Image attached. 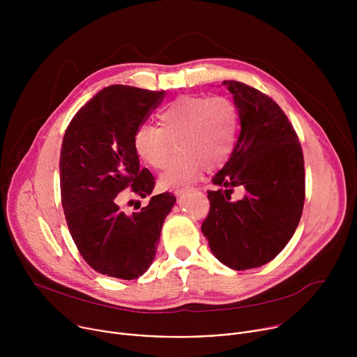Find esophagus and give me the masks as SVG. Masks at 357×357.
I'll list each match as a JSON object with an SVG mask.
<instances>
[{"label": "esophagus", "instance_id": "obj_1", "mask_svg": "<svg viewBox=\"0 0 357 357\" xmlns=\"http://www.w3.org/2000/svg\"><path fill=\"white\" fill-rule=\"evenodd\" d=\"M190 190V188H183V189H175L174 190V193H175V196H181V195H183V193H186V192H189Z\"/></svg>", "mask_w": 357, "mask_h": 357}]
</instances>
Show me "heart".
<instances>
[{
    "label": "heart",
    "mask_w": 357,
    "mask_h": 357,
    "mask_svg": "<svg viewBox=\"0 0 357 357\" xmlns=\"http://www.w3.org/2000/svg\"><path fill=\"white\" fill-rule=\"evenodd\" d=\"M157 119L160 127H137L132 144L137 155L154 169L167 164L172 145L176 146L160 178L164 188H185L199 176L203 167L216 169L233 154L240 113L230 97H179L160 110Z\"/></svg>",
    "instance_id": "heart-1"
}]
</instances>
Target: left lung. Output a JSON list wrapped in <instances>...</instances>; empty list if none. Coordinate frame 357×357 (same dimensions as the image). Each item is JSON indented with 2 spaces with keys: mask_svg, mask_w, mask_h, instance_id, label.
Returning a JSON list of instances; mask_svg holds the SVG:
<instances>
[{
  "mask_svg": "<svg viewBox=\"0 0 357 357\" xmlns=\"http://www.w3.org/2000/svg\"><path fill=\"white\" fill-rule=\"evenodd\" d=\"M240 113L241 131L230 160L208 190L202 223L216 259L233 270L267 264L287 245L305 200V167L298 135L275 101L241 82L225 80ZM234 187L242 189L231 200Z\"/></svg>",
  "mask_w": 357,
  "mask_h": 357,
  "instance_id": "8db88e82",
  "label": "left lung"
}]
</instances>
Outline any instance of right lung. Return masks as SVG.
Here are the masks:
<instances>
[{
    "label": "right lung",
    "instance_id": "right-lung-1",
    "mask_svg": "<svg viewBox=\"0 0 357 357\" xmlns=\"http://www.w3.org/2000/svg\"><path fill=\"white\" fill-rule=\"evenodd\" d=\"M164 97V91L113 84L98 91L66 128L59 162L66 223L84 261L103 275L135 280L149 268L176 202L165 192L139 212L128 215L120 208L123 190L145 197L155 186L152 174L139 168L132 138Z\"/></svg>",
    "mask_w": 357,
    "mask_h": 357
}]
</instances>
